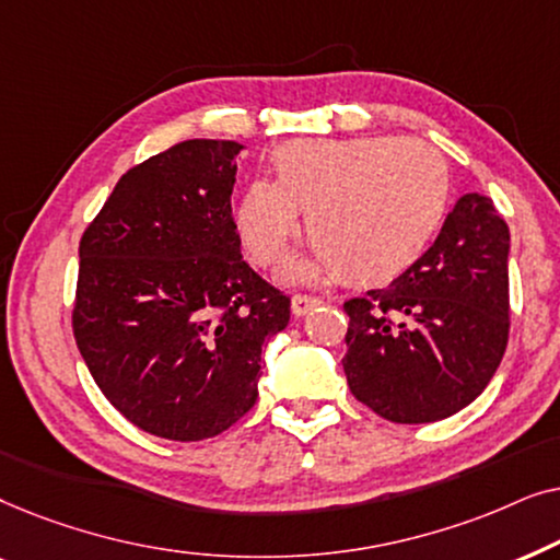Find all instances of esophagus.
Returning <instances> with one entry per match:
<instances>
[{
	"label": "esophagus",
	"mask_w": 560,
	"mask_h": 560,
	"mask_svg": "<svg viewBox=\"0 0 560 560\" xmlns=\"http://www.w3.org/2000/svg\"><path fill=\"white\" fill-rule=\"evenodd\" d=\"M318 303H320L318 298H313V295H293V301H290V311H293L295 318H301L311 308H316Z\"/></svg>",
	"instance_id": "obj_1"
}]
</instances>
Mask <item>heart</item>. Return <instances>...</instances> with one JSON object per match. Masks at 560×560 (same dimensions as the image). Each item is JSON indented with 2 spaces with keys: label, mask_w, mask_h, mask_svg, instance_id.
<instances>
[{
  "label": "heart",
  "mask_w": 560,
  "mask_h": 560,
  "mask_svg": "<svg viewBox=\"0 0 560 560\" xmlns=\"http://www.w3.org/2000/svg\"><path fill=\"white\" fill-rule=\"evenodd\" d=\"M272 183L236 196V234L257 265L280 259L301 229L316 244L282 275L305 282L339 272L380 285L408 272L446 224L454 183L433 144L402 137L290 140L270 158Z\"/></svg>",
  "instance_id": "heart-1"
}]
</instances>
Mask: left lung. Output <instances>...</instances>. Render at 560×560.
Segmentation results:
<instances>
[{
  "mask_svg": "<svg viewBox=\"0 0 560 560\" xmlns=\"http://www.w3.org/2000/svg\"><path fill=\"white\" fill-rule=\"evenodd\" d=\"M508 257L492 198H458L408 272L343 303L351 395L393 423H433L477 400L508 347Z\"/></svg>",
  "mask_w": 560,
  "mask_h": 560,
  "instance_id": "1",
  "label": "left lung"
}]
</instances>
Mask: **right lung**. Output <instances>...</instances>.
Masks as SVG:
<instances>
[{
    "label": "right lung",
    "mask_w": 560,
    "mask_h": 560,
    "mask_svg": "<svg viewBox=\"0 0 560 560\" xmlns=\"http://www.w3.org/2000/svg\"><path fill=\"white\" fill-rule=\"evenodd\" d=\"M229 140H186L121 175L79 247L73 336L91 377L142 431L224 433L257 400L290 298L242 257Z\"/></svg>",
    "instance_id": "right-lung-1"
}]
</instances>
